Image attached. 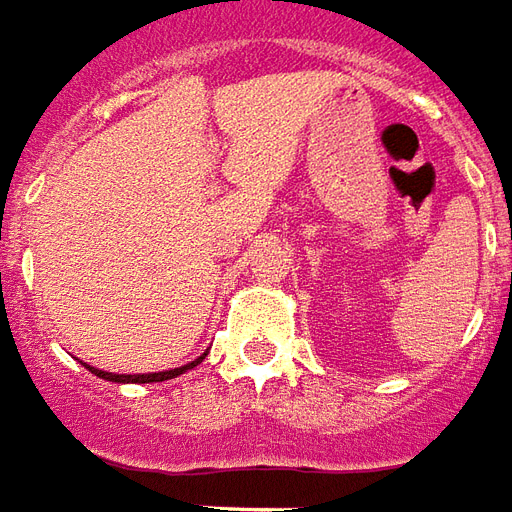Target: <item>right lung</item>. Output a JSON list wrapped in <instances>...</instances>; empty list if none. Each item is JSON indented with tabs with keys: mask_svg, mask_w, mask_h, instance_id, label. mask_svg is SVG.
<instances>
[{
	"mask_svg": "<svg viewBox=\"0 0 512 512\" xmlns=\"http://www.w3.org/2000/svg\"><path fill=\"white\" fill-rule=\"evenodd\" d=\"M206 358L204 355H198L195 361H190V364L184 366H176V369H165V372H148V375H115V372H101V369H96V366L85 364V369H90L96 378H104V380H112V383H162V380H170V378H179V375H184L187 369H192V366H198L201 361Z\"/></svg>",
	"mask_w": 512,
	"mask_h": 512,
	"instance_id": "add662e5",
	"label": "right lung"
}]
</instances>
